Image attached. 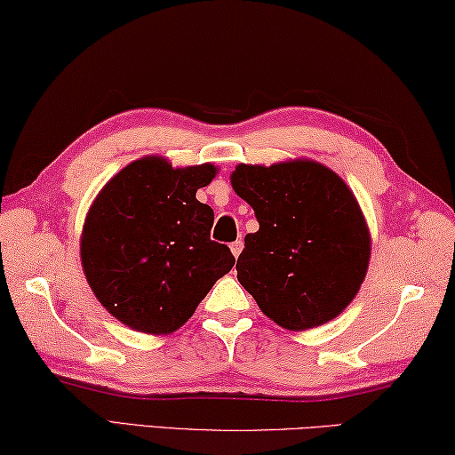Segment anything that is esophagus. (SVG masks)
I'll list each match as a JSON object with an SVG mask.
<instances>
[{
    "mask_svg": "<svg viewBox=\"0 0 455 455\" xmlns=\"http://www.w3.org/2000/svg\"><path fill=\"white\" fill-rule=\"evenodd\" d=\"M229 249H231V253H234V257L237 259L239 253H241V249H243V241H234V243L229 245Z\"/></svg>",
    "mask_w": 455,
    "mask_h": 455,
    "instance_id": "1",
    "label": "esophagus"
}]
</instances>
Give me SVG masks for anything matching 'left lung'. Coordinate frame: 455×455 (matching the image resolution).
Instances as JSON below:
<instances>
[{
    "instance_id": "1",
    "label": "left lung",
    "mask_w": 455,
    "mask_h": 455,
    "mask_svg": "<svg viewBox=\"0 0 455 455\" xmlns=\"http://www.w3.org/2000/svg\"><path fill=\"white\" fill-rule=\"evenodd\" d=\"M255 210L237 281L281 328L304 331L344 312L365 281L371 231L355 194L312 159L239 163L229 176Z\"/></svg>"
}]
</instances>
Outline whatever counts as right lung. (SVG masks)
<instances>
[{
	"label": "right lung",
	"instance_id": "1",
	"mask_svg": "<svg viewBox=\"0 0 455 455\" xmlns=\"http://www.w3.org/2000/svg\"><path fill=\"white\" fill-rule=\"evenodd\" d=\"M212 163L172 166L147 155L124 166L92 202L80 259L92 292L127 328L172 333L235 265L210 239L214 210L196 200L216 179Z\"/></svg>",
	"mask_w": 455,
	"mask_h": 455
}]
</instances>
